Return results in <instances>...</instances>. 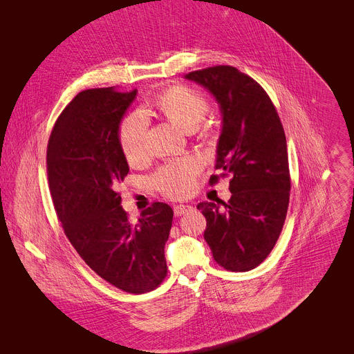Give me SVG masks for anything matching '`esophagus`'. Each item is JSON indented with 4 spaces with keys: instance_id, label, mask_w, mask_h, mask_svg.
Segmentation results:
<instances>
[{
    "instance_id": "obj_1",
    "label": "esophagus",
    "mask_w": 354,
    "mask_h": 354,
    "mask_svg": "<svg viewBox=\"0 0 354 354\" xmlns=\"http://www.w3.org/2000/svg\"><path fill=\"white\" fill-rule=\"evenodd\" d=\"M194 208L191 205H176L174 207V212H175V216H180L183 214L187 212H191Z\"/></svg>"
}]
</instances>
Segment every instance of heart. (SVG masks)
I'll return each mask as SVG.
<instances>
[{"label": "heart", "mask_w": 354, "mask_h": 354, "mask_svg": "<svg viewBox=\"0 0 354 354\" xmlns=\"http://www.w3.org/2000/svg\"><path fill=\"white\" fill-rule=\"evenodd\" d=\"M159 110L185 130H192L207 116L209 102L202 93L189 86H172L163 90L155 100ZM149 118L145 110H135L123 118L119 126V143L130 165L146 158V133ZM199 162L183 158L166 163L151 176V185L169 198L188 196L196 185Z\"/></svg>", "instance_id": "b5f03b06"}]
</instances>
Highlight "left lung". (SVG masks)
Masks as SVG:
<instances>
[{"label":"left lung","mask_w":354,"mask_h":354,"mask_svg":"<svg viewBox=\"0 0 354 354\" xmlns=\"http://www.w3.org/2000/svg\"><path fill=\"white\" fill-rule=\"evenodd\" d=\"M207 87L219 103L222 132L215 167L230 180L231 199L201 202L203 238L228 271H250L272 251L287 216L291 176L284 127L267 91L232 66L185 76ZM219 175H212L214 185Z\"/></svg>","instance_id":"1"}]
</instances>
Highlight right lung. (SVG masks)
I'll return each mask as SVG.
<instances>
[{
    "label": "right lung",
    "instance_id": "obj_1",
    "mask_svg": "<svg viewBox=\"0 0 354 354\" xmlns=\"http://www.w3.org/2000/svg\"><path fill=\"white\" fill-rule=\"evenodd\" d=\"M135 96L136 88L80 91L54 123L46 162L53 205L74 250L104 281L143 294L167 274L165 243L174 211L153 202L132 222L120 207L118 188L129 166L119 124Z\"/></svg>",
    "mask_w": 354,
    "mask_h": 354
}]
</instances>
